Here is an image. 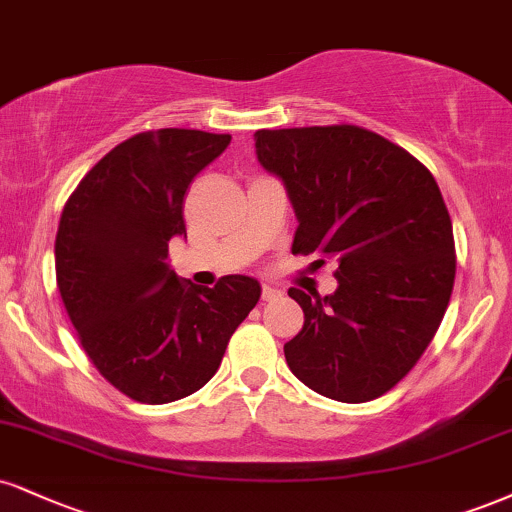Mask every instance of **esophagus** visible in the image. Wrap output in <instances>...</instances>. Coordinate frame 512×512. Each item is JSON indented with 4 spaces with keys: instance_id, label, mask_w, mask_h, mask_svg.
Masks as SVG:
<instances>
[{
    "instance_id": "34e87169",
    "label": "esophagus",
    "mask_w": 512,
    "mask_h": 512,
    "mask_svg": "<svg viewBox=\"0 0 512 512\" xmlns=\"http://www.w3.org/2000/svg\"><path fill=\"white\" fill-rule=\"evenodd\" d=\"M279 298H281L279 288L267 286V283H264V286H262V300H264V303H274V300H279Z\"/></svg>"
}]
</instances>
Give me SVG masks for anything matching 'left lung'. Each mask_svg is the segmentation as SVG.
I'll return each mask as SVG.
<instances>
[{"label": "left lung", "mask_w": 512, "mask_h": 512, "mask_svg": "<svg viewBox=\"0 0 512 512\" xmlns=\"http://www.w3.org/2000/svg\"><path fill=\"white\" fill-rule=\"evenodd\" d=\"M255 150L293 202V255L338 264L331 295L288 288L305 312L283 346L288 367L341 403L384 396L432 343L453 293V224L432 171L353 123L257 131Z\"/></svg>", "instance_id": "8db88e82"}]
</instances>
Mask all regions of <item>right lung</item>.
<instances>
[{
    "label": "right lung",
    "instance_id": "right-lung-1",
    "mask_svg": "<svg viewBox=\"0 0 512 512\" xmlns=\"http://www.w3.org/2000/svg\"><path fill=\"white\" fill-rule=\"evenodd\" d=\"M229 143V133L193 128L133 135L92 166L61 212V300L97 372L138 403L202 389L260 300L250 276L200 288L169 264V240L186 233V190Z\"/></svg>",
    "mask_w": 512,
    "mask_h": 512
}]
</instances>
